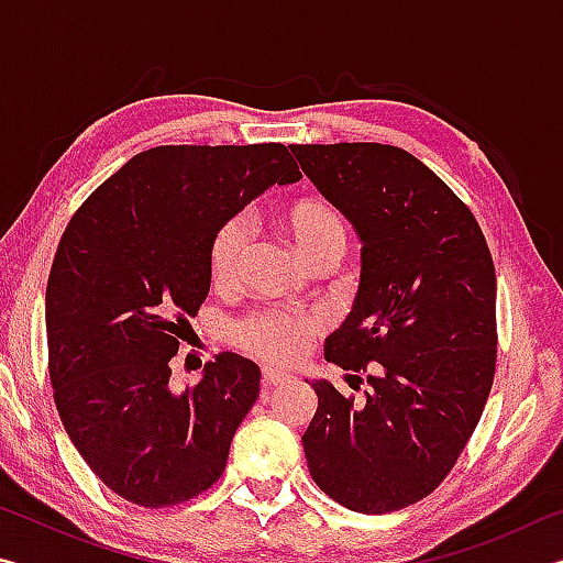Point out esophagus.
Here are the masks:
<instances>
[{"instance_id": "34e87169", "label": "esophagus", "mask_w": 563, "mask_h": 563, "mask_svg": "<svg viewBox=\"0 0 563 563\" xmlns=\"http://www.w3.org/2000/svg\"><path fill=\"white\" fill-rule=\"evenodd\" d=\"M292 375L288 373H280V369H273V367H263V387H278L290 383Z\"/></svg>"}]
</instances>
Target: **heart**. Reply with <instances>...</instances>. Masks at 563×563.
Instances as JSON below:
<instances>
[{"mask_svg":"<svg viewBox=\"0 0 563 563\" xmlns=\"http://www.w3.org/2000/svg\"><path fill=\"white\" fill-rule=\"evenodd\" d=\"M280 228L305 263L325 258V255L338 258L345 247V223L335 208L318 196H305L285 206ZM247 245H251V225L243 216H233L218 225L211 245H208V273H211L213 288L235 285L247 255ZM318 332V318L292 316L283 310H261L235 322L233 340L247 355L275 362V365H292L308 352Z\"/></svg>","mask_w":563,"mask_h":563,"instance_id":"obj_1","label":"heart"}]
</instances>
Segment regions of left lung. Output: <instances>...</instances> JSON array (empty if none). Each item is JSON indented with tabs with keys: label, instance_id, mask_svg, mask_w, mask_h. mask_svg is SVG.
<instances>
[{
	"label": "left lung",
	"instance_id": "8db88e82",
	"mask_svg": "<svg viewBox=\"0 0 563 563\" xmlns=\"http://www.w3.org/2000/svg\"><path fill=\"white\" fill-rule=\"evenodd\" d=\"M302 174L355 225V305L325 360L369 373L362 402L325 379L302 450L342 507L387 514L432 494L470 442L497 367V275L476 218L407 151L290 146ZM355 377V375H352Z\"/></svg>",
	"mask_w": 563,
	"mask_h": 563
}]
</instances>
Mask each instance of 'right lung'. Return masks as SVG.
<instances>
[{
	"label": "right lung",
	"instance_id": "obj_1",
	"mask_svg": "<svg viewBox=\"0 0 563 563\" xmlns=\"http://www.w3.org/2000/svg\"><path fill=\"white\" fill-rule=\"evenodd\" d=\"M300 178L283 144L156 146L71 216L46 283L49 379L76 452L121 499L174 507L223 474L261 369L221 352L176 395L170 357L211 288L218 225Z\"/></svg>",
	"mask_w": 563,
	"mask_h": 563
}]
</instances>
